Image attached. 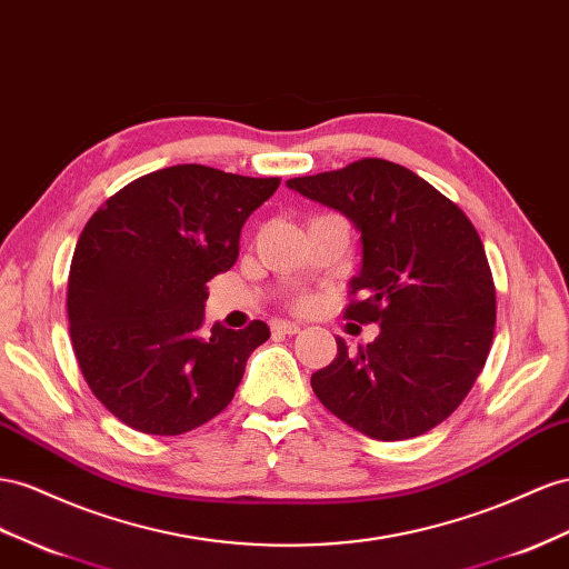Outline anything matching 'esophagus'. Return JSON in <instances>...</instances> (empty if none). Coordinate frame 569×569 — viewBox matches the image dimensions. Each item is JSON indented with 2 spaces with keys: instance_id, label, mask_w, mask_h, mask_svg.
Here are the masks:
<instances>
[{
  "instance_id": "34e87169",
  "label": "esophagus",
  "mask_w": 569,
  "mask_h": 569,
  "mask_svg": "<svg viewBox=\"0 0 569 569\" xmlns=\"http://www.w3.org/2000/svg\"><path fill=\"white\" fill-rule=\"evenodd\" d=\"M301 328L297 326V322H291V320H274L272 322V332L274 335H297Z\"/></svg>"
}]
</instances>
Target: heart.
Masks as SVG:
<instances>
[{"instance_id":"b5f03b06","label":"heart","mask_w":569,"mask_h":569,"mask_svg":"<svg viewBox=\"0 0 569 569\" xmlns=\"http://www.w3.org/2000/svg\"><path fill=\"white\" fill-rule=\"evenodd\" d=\"M311 306H313V299H311V297H301V299H299V309H311Z\"/></svg>"}]
</instances>
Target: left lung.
<instances>
[{
  "mask_svg": "<svg viewBox=\"0 0 569 569\" xmlns=\"http://www.w3.org/2000/svg\"><path fill=\"white\" fill-rule=\"evenodd\" d=\"M287 187L340 210L361 232V270L345 318L380 335L311 376V388L359 433L407 440L462 405L488 359L496 284L479 232L450 198L402 164L366 158Z\"/></svg>",
  "mask_w": 569,
  "mask_h": 569,
  "instance_id": "left-lung-1",
  "label": "left lung"
}]
</instances>
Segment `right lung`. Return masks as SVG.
<instances>
[{
    "label": "right lung",
    "instance_id": "1",
    "mask_svg": "<svg viewBox=\"0 0 569 569\" xmlns=\"http://www.w3.org/2000/svg\"><path fill=\"white\" fill-rule=\"evenodd\" d=\"M280 179L174 164L127 183L76 243L67 311L88 388L148 436H181L232 402L263 320L203 328L208 282L237 263L241 227Z\"/></svg>",
    "mask_w": 569,
    "mask_h": 569
}]
</instances>
